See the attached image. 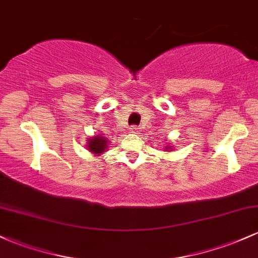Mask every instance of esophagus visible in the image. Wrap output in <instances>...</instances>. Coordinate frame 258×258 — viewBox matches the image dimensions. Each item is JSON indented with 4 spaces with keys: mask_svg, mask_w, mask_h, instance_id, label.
Wrapping results in <instances>:
<instances>
[{
    "mask_svg": "<svg viewBox=\"0 0 258 258\" xmlns=\"http://www.w3.org/2000/svg\"><path fill=\"white\" fill-rule=\"evenodd\" d=\"M130 132H131V134L138 135L141 132V128H140V127H137V126H131V127H130Z\"/></svg>",
    "mask_w": 258,
    "mask_h": 258,
    "instance_id": "34e87169",
    "label": "esophagus"
}]
</instances>
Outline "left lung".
Here are the masks:
<instances>
[{"mask_svg": "<svg viewBox=\"0 0 258 258\" xmlns=\"http://www.w3.org/2000/svg\"><path fill=\"white\" fill-rule=\"evenodd\" d=\"M165 152H172L174 151V147L171 146V143H166V146H165Z\"/></svg>", "mask_w": 258, "mask_h": 258, "instance_id": "left-lung-1", "label": "left lung"}]
</instances>
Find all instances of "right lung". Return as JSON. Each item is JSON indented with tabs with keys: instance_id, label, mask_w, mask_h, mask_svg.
Wrapping results in <instances>:
<instances>
[{
	"instance_id": "right-lung-1",
	"label": "right lung",
	"mask_w": 258,
	"mask_h": 258,
	"mask_svg": "<svg viewBox=\"0 0 258 258\" xmlns=\"http://www.w3.org/2000/svg\"><path fill=\"white\" fill-rule=\"evenodd\" d=\"M87 149L93 155H101L107 151L109 147V140L104 135H97L87 140Z\"/></svg>"
}]
</instances>
